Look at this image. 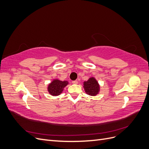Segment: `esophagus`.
Returning <instances> with one entry per match:
<instances>
[{
    "label": "esophagus",
    "mask_w": 149,
    "mask_h": 149,
    "mask_svg": "<svg viewBox=\"0 0 149 149\" xmlns=\"http://www.w3.org/2000/svg\"><path fill=\"white\" fill-rule=\"evenodd\" d=\"M78 80H74V81H72V83L73 84H78Z\"/></svg>",
    "instance_id": "obj_1"
}]
</instances>
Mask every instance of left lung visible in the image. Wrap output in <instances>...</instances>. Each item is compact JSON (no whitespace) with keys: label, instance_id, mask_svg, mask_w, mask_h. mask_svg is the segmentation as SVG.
<instances>
[{"label":"left lung","instance_id":"8db88e82","mask_svg":"<svg viewBox=\"0 0 149 149\" xmlns=\"http://www.w3.org/2000/svg\"><path fill=\"white\" fill-rule=\"evenodd\" d=\"M85 92L90 96H95L100 91V85L94 78H90L87 81L84 82Z\"/></svg>","mask_w":149,"mask_h":149}]
</instances>
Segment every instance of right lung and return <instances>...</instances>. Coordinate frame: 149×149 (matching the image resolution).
I'll list each match as a JSON object with an SVG mask.
<instances>
[{
	"label": "right lung",
	"instance_id": "add662e5",
	"mask_svg": "<svg viewBox=\"0 0 149 149\" xmlns=\"http://www.w3.org/2000/svg\"><path fill=\"white\" fill-rule=\"evenodd\" d=\"M68 84V83L66 81H61L58 79H54L48 86V92L52 96L60 95L62 93L63 89Z\"/></svg>",
	"mask_w": 149,
	"mask_h": 149
}]
</instances>
